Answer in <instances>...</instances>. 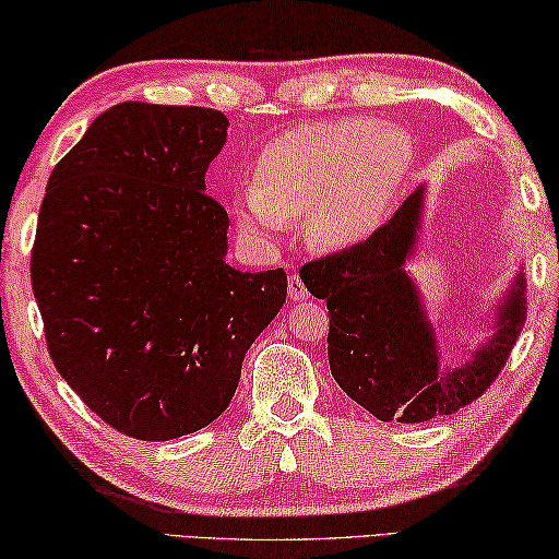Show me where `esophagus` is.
I'll use <instances>...</instances> for the list:
<instances>
[{
	"label": "esophagus",
	"mask_w": 559,
	"mask_h": 559,
	"mask_svg": "<svg viewBox=\"0 0 559 559\" xmlns=\"http://www.w3.org/2000/svg\"><path fill=\"white\" fill-rule=\"evenodd\" d=\"M287 292H289V299L292 301H307L309 299V292L305 287V282H301L297 274H292L289 282H287Z\"/></svg>",
	"instance_id": "obj_1"
}]
</instances>
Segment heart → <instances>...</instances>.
Segmentation results:
<instances>
[{"mask_svg": "<svg viewBox=\"0 0 559 559\" xmlns=\"http://www.w3.org/2000/svg\"><path fill=\"white\" fill-rule=\"evenodd\" d=\"M416 160L411 133L371 118L297 126L260 151L252 188L233 215L252 240H277L289 219L309 217L319 247L344 250L379 230Z\"/></svg>", "mask_w": 559, "mask_h": 559, "instance_id": "1", "label": "heart"}]
</instances>
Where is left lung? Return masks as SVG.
<instances>
[{
	"instance_id": "left-lung-1",
	"label": "left lung",
	"mask_w": 559,
	"mask_h": 559,
	"mask_svg": "<svg viewBox=\"0 0 559 559\" xmlns=\"http://www.w3.org/2000/svg\"><path fill=\"white\" fill-rule=\"evenodd\" d=\"M418 186L369 240L309 262L299 277L329 309V369L346 396L379 420L426 424L451 416L486 391L525 324V277L518 270L490 314V334L463 359L441 366L436 326L406 264L424 235Z\"/></svg>"
}]
</instances>
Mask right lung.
Segmentation results:
<instances>
[{
	"instance_id": "1",
	"label": "right lung",
	"mask_w": 559,
	"mask_h": 559,
	"mask_svg": "<svg viewBox=\"0 0 559 559\" xmlns=\"http://www.w3.org/2000/svg\"><path fill=\"white\" fill-rule=\"evenodd\" d=\"M225 114L126 100L51 170L32 250L49 354L96 416L141 441L195 433L287 299L285 270L227 264L205 170Z\"/></svg>"
}]
</instances>
